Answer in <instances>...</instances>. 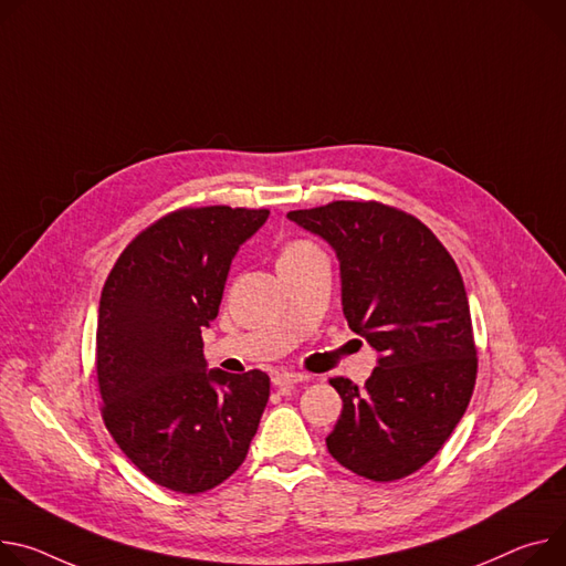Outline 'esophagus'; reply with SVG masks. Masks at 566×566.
Returning <instances> with one entry per match:
<instances>
[{
    "label": "esophagus",
    "mask_w": 566,
    "mask_h": 566,
    "mask_svg": "<svg viewBox=\"0 0 566 566\" xmlns=\"http://www.w3.org/2000/svg\"><path fill=\"white\" fill-rule=\"evenodd\" d=\"M302 381H306V375H302V373H275L273 375V386L280 388V390L291 388V386L302 384Z\"/></svg>",
    "instance_id": "1"
}]
</instances>
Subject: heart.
I'll use <instances>...</instances> for the list:
<instances>
[{
    "instance_id": "heart-1",
    "label": "heart",
    "mask_w": 566,
    "mask_h": 566,
    "mask_svg": "<svg viewBox=\"0 0 566 566\" xmlns=\"http://www.w3.org/2000/svg\"><path fill=\"white\" fill-rule=\"evenodd\" d=\"M316 250H318V248H316L314 243H310V241H302V239L289 241V243L282 248V252H280V264H282V262L300 260V256L312 254V252H316Z\"/></svg>"
}]
</instances>
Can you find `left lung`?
Returning <instances> with one entry per match:
<instances>
[{"mask_svg": "<svg viewBox=\"0 0 566 566\" xmlns=\"http://www.w3.org/2000/svg\"><path fill=\"white\" fill-rule=\"evenodd\" d=\"M286 217L334 248L347 325L379 352L361 390L329 379L343 399L329 453L379 483L418 472L465 416L476 384L470 302L455 262L422 221L375 200Z\"/></svg>", "mask_w": 566, "mask_h": 566, "instance_id": "left-lung-1", "label": "left lung"}]
</instances>
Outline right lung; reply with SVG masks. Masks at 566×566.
I'll list each match as a JSON object with an SVG mask.
<instances>
[{"label":"right lung","instance_id":"obj_1","mask_svg":"<svg viewBox=\"0 0 566 566\" xmlns=\"http://www.w3.org/2000/svg\"><path fill=\"white\" fill-rule=\"evenodd\" d=\"M266 219L228 205L171 212L126 245L101 291V413L133 465L174 492L232 476L266 408L269 375L208 370L200 336L219 316L239 245Z\"/></svg>","mask_w":566,"mask_h":566}]
</instances>
